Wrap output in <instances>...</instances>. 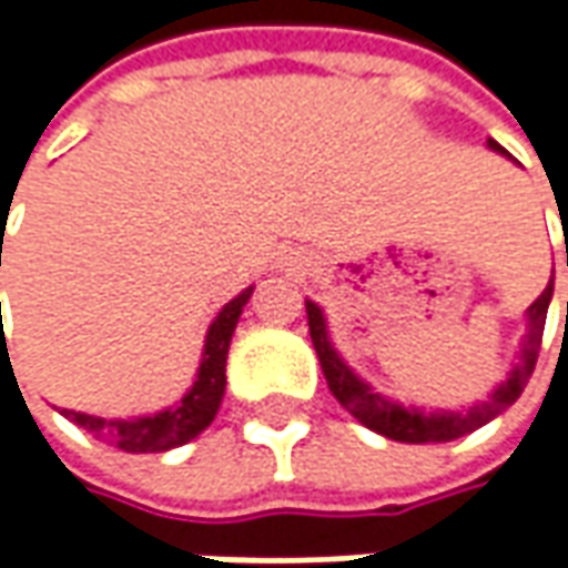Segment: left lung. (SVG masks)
I'll return each mask as SVG.
<instances>
[{
	"instance_id": "left-lung-1",
	"label": "left lung",
	"mask_w": 568,
	"mask_h": 568,
	"mask_svg": "<svg viewBox=\"0 0 568 568\" xmlns=\"http://www.w3.org/2000/svg\"><path fill=\"white\" fill-rule=\"evenodd\" d=\"M487 144L496 154L513 158L503 144H496L493 139ZM550 300H554V277L544 287V294L528 306V332H525V341L518 347V357H515L506 382H499L493 388L487 402H477L468 410H439V407L436 410H424V407H414V404L404 407V404L385 398L369 382H363L347 363L341 361V354L332 344V335H328L325 313L318 310V303H313V300H306V318H310V338H313L318 363H322V373H325L328 388L341 402V407H347L373 433H379L385 439H395V443H452L458 436H468V433L480 429L484 424H490L493 417H499L506 407H513L518 402V395L525 392V385H528L531 373H535Z\"/></svg>"
}]
</instances>
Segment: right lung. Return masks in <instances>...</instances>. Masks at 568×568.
Returning a JSON list of instances; mask_svg holds the SVG:
<instances>
[{
	"instance_id": "1",
	"label": "right lung",
	"mask_w": 568,
	"mask_h": 568,
	"mask_svg": "<svg viewBox=\"0 0 568 568\" xmlns=\"http://www.w3.org/2000/svg\"><path fill=\"white\" fill-rule=\"evenodd\" d=\"M0 265H2V243H0ZM252 287H246L240 296H233L227 306L214 316V322L207 325L205 351H202V363L195 382L186 395L173 407H164L158 414L148 417H94V414H81V410H62L72 424L81 429H88L94 439H103L110 446L142 455V452H170L176 446H186L189 439H195L205 426H211L224 388H227V351L233 328L243 316V306L250 303Z\"/></svg>"
}]
</instances>
